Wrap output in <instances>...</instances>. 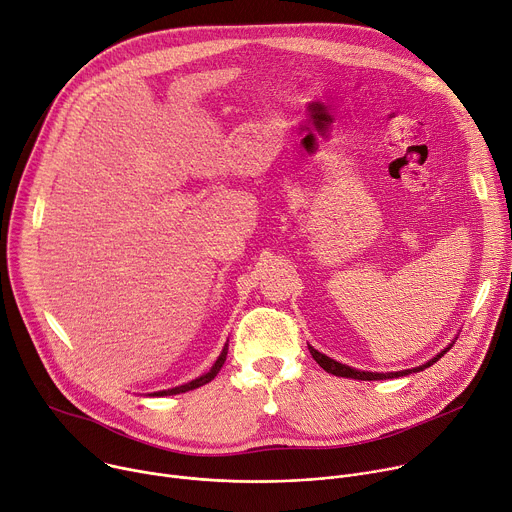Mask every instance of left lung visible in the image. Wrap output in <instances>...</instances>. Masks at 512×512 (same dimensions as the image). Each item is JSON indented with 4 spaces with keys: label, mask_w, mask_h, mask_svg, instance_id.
Wrapping results in <instances>:
<instances>
[{
    "label": "left lung",
    "mask_w": 512,
    "mask_h": 512,
    "mask_svg": "<svg viewBox=\"0 0 512 512\" xmlns=\"http://www.w3.org/2000/svg\"><path fill=\"white\" fill-rule=\"evenodd\" d=\"M451 347H453V343H451L449 347H445L441 353H437L431 361H427V363H423V365H418V367L402 369V371H388V374H378V371H361V369L349 367V365H345V363H339V361H335V359H331V357H327V355H322L320 351H316L314 347L308 345L310 355L314 357V361H316L324 371H329V374L339 376V378H353V380H363V382H371V380H392V378L408 376V374H412V371H423L425 367H429V365H433L435 361H439Z\"/></svg>",
    "instance_id": "1"
}]
</instances>
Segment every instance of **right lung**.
Listing matches in <instances>:
<instances>
[{"label":"right lung","mask_w":512,"mask_h":512,"mask_svg":"<svg viewBox=\"0 0 512 512\" xmlns=\"http://www.w3.org/2000/svg\"><path fill=\"white\" fill-rule=\"evenodd\" d=\"M226 353H228V343L224 345V349H222V353L218 355V359H216V363L212 365V369H210V371H206L204 376H200V378H196V380H192V382H188V384H183V386H177V388H169V390L153 392V396H173V394H183V392L196 390V388H200V386H204V384L212 382V380L216 378L218 371H220V367H222V365H224V361H226Z\"/></svg>","instance_id":"obj_1"}]
</instances>
